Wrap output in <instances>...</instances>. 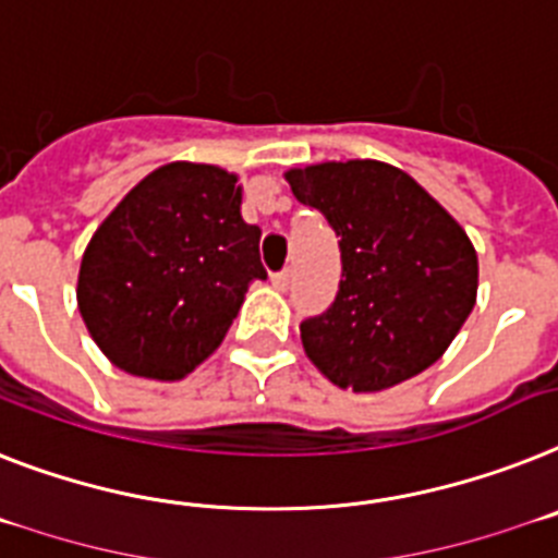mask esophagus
Wrapping results in <instances>:
<instances>
[{"mask_svg": "<svg viewBox=\"0 0 558 558\" xmlns=\"http://www.w3.org/2000/svg\"><path fill=\"white\" fill-rule=\"evenodd\" d=\"M289 280H292V271H289V269L275 271V275H271V287L278 289V292H287Z\"/></svg>", "mask_w": 558, "mask_h": 558, "instance_id": "obj_1", "label": "esophagus"}]
</instances>
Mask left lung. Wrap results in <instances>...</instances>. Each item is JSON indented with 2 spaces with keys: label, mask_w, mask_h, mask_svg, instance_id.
<instances>
[{
  "label": "left lung",
  "mask_w": 558,
  "mask_h": 558,
  "mask_svg": "<svg viewBox=\"0 0 558 558\" xmlns=\"http://www.w3.org/2000/svg\"><path fill=\"white\" fill-rule=\"evenodd\" d=\"M283 178L340 238L335 303L301 323L317 372L337 388L372 395L434 366L476 303L480 260L465 229L395 163L323 161Z\"/></svg>",
  "instance_id": "1"
}]
</instances>
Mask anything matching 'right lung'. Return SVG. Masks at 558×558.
Listing matches in <instances>:
<instances>
[{"label":"right lung","mask_w":558,"mask_h":558,"mask_svg":"<svg viewBox=\"0 0 558 558\" xmlns=\"http://www.w3.org/2000/svg\"><path fill=\"white\" fill-rule=\"evenodd\" d=\"M243 186L215 163L170 161L98 223L82 255L76 303L112 366L184 380L223 343L252 280H264L260 229Z\"/></svg>","instance_id":"1"}]
</instances>
